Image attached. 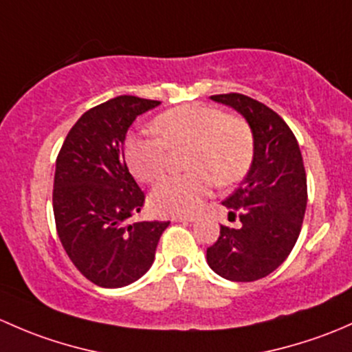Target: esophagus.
I'll use <instances>...</instances> for the list:
<instances>
[{
  "label": "esophagus",
  "mask_w": 352,
  "mask_h": 352,
  "mask_svg": "<svg viewBox=\"0 0 352 352\" xmlns=\"http://www.w3.org/2000/svg\"><path fill=\"white\" fill-rule=\"evenodd\" d=\"M173 220H175V222H195V220H197V217H193V215H176V217H173Z\"/></svg>",
  "instance_id": "34e87169"
}]
</instances>
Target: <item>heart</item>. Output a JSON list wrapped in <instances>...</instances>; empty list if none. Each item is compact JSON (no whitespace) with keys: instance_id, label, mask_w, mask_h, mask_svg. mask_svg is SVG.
I'll list each match as a JSON object with an SVG mask.
<instances>
[{"instance_id":"heart-1","label":"heart","mask_w":352,"mask_h":352,"mask_svg":"<svg viewBox=\"0 0 352 352\" xmlns=\"http://www.w3.org/2000/svg\"><path fill=\"white\" fill-rule=\"evenodd\" d=\"M155 135H133L125 142V159L132 175L154 183L166 173L169 151L188 147L184 166L191 171L171 175L151 193V206L164 215H190L201 206L212 188L229 186L248 175L254 159L251 125L235 115H223L208 104H183L157 115Z\"/></svg>"}]
</instances>
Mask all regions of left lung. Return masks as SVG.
I'll return each instance as SVG.
<instances>
[{
	"label": "left lung",
	"mask_w": 352,
	"mask_h": 352,
	"mask_svg": "<svg viewBox=\"0 0 352 352\" xmlns=\"http://www.w3.org/2000/svg\"><path fill=\"white\" fill-rule=\"evenodd\" d=\"M237 110L254 133V159L241 186L222 201L242 226H220L206 263L230 281H256L283 264L302 230L307 175L295 135L276 111L241 95L210 96Z\"/></svg>",
	"instance_id": "8db88e82"
}]
</instances>
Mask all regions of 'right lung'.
Returning <instances> with one entry per match:
<instances>
[{"label":"right lung","mask_w":352,"mask_h":352,"mask_svg":"<svg viewBox=\"0 0 352 352\" xmlns=\"http://www.w3.org/2000/svg\"><path fill=\"white\" fill-rule=\"evenodd\" d=\"M161 101L123 95L86 111L69 130L56 161L52 206L57 235L79 273L122 288L149 271L169 222H135L144 191L123 154L126 130Z\"/></svg>","instance_id":"1"}]
</instances>
